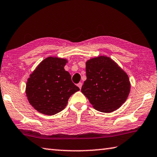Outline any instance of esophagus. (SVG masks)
Masks as SVG:
<instances>
[{"label":"esophagus","instance_id":"34e87169","mask_svg":"<svg viewBox=\"0 0 157 157\" xmlns=\"http://www.w3.org/2000/svg\"><path fill=\"white\" fill-rule=\"evenodd\" d=\"M82 82H79V83L78 84V86L79 88L80 89H81V88H82Z\"/></svg>","mask_w":157,"mask_h":157}]
</instances>
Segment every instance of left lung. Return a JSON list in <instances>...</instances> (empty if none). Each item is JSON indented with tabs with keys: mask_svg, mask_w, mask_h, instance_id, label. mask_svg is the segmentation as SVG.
<instances>
[{
	"mask_svg": "<svg viewBox=\"0 0 157 157\" xmlns=\"http://www.w3.org/2000/svg\"><path fill=\"white\" fill-rule=\"evenodd\" d=\"M86 73L81 91L95 109L111 113L125 102L131 88L129 77L110 57L103 55L89 59Z\"/></svg>",
	"mask_w": 157,
	"mask_h": 157,
	"instance_id": "1",
	"label": "left lung"
}]
</instances>
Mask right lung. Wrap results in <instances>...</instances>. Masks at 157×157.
<instances>
[{"label":"right lung","mask_w":157,"mask_h":157,"mask_svg":"<svg viewBox=\"0 0 157 157\" xmlns=\"http://www.w3.org/2000/svg\"><path fill=\"white\" fill-rule=\"evenodd\" d=\"M68 60L57 57L44 59L32 73L26 83L25 94L30 104L41 113L51 116L60 112L79 89L65 71Z\"/></svg>","instance_id":"add662e5"}]
</instances>
